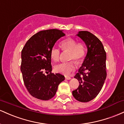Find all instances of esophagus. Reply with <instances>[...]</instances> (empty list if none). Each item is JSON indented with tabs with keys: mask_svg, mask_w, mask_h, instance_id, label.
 <instances>
[{
	"mask_svg": "<svg viewBox=\"0 0 124 124\" xmlns=\"http://www.w3.org/2000/svg\"><path fill=\"white\" fill-rule=\"evenodd\" d=\"M65 78H66V80H70L71 78L70 77H69V76H66V77H65Z\"/></svg>",
	"mask_w": 124,
	"mask_h": 124,
	"instance_id": "1",
	"label": "esophagus"
}]
</instances>
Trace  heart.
Returning a JSON list of instances; mask_svg holds the SVG:
<instances>
[{"label":"heart","instance_id":"b5f03b06","mask_svg":"<svg viewBox=\"0 0 124 124\" xmlns=\"http://www.w3.org/2000/svg\"><path fill=\"white\" fill-rule=\"evenodd\" d=\"M60 47L63 51H69V60L74 59L77 62H80L85 55L86 48L84 43H77V41L73 38H67L62 40L60 43ZM60 54V51L56 47H53L50 51V57L52 60L56 62L58 60ZM76 65L74 61L69 62H61L55 66V71L64 75L70 74L75 70Z\"/></svg>","mask_w":124,"mask_h":124}]
</instances>
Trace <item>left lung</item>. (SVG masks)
Instances as JSON below:
<instances>
[{"mask_svg":"<svg viewBox=\"0 0 124 124\" xmlns=\"http://www.w3.org/2000/svg\"><path fill=\"white\" fill-rule=\"evenodd\" d=\"M77 36L87 46V54L74 76L79 86L72 93L77 101L87 102L99 94L106 79V52L101 41L90 32L80 31Z\"/></svg>","mask_w":124,"mask_h":124,"instance_id":"8db88e82","label":"left lung"}]
</instances>
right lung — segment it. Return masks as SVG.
Listing matches in <instances>:
<instances>
[{"label": "right lung", "mask_w": 124, "mask_h": 124, "mask_svg": "<svg viewBox=\"0 0 124 124\" xmlns=\"http://www.w3.org/2000/svg\"><path fill=\"white\" fill-rule=\"evenodd\" d=\"M65 35L58 29L42 30L31 36L22 49L20 70L27 91L34 98L51 99L60 83L64 80L62 75L51 73L50 51L55 42ZM44 72L49 74L45 75Z\"/></svg>", "instance_id": "1"}]
</instances>
